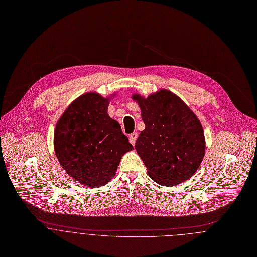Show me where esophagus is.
<instances>
[{"label":"esophagus","instance_id":"obj_1","mask_svg":"<svg viewBox=\"0 0 257 257\" xmlns=\"http://www.w3.org/2000/svg\"><path fill=\"white\" fill-rule=\"evenodd\" d=\"M137 137H138V134H137L136 132H133V133H131V134L129 135V141H130V143H131L132 145H135Z\"/></svg>","mask_w":257,"mask_h":257}]
</instances>
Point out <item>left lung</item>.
Wrapping results in <instances>:
<instances>
[{
	"instance_id": "left-lung-1",
	"label": "left lung",
	"mask_w": 257,
	"mask_h": 257,
	"mask_svg": "<svg viewBox=\"0 0 257 257\" xmlns=\"http://www.w3.org/2000/svg\"><path fill=\"white\" fill-rule=\"evenodd\" d=\"M145 129L135 149L149 176L160 185L174 186L189 179L205 155V137L197 116L174 93L161 89L147 98L133 94Z\"/></svg>"
}]
</instances>
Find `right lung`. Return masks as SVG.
<instances>
[{"mask_svg":"<svg viewBox=\"0 0 257 257\" xmlns=\"http://www.w3.org/2000/svg\"><path fill=\"white\" fill-rule=\"evenodd\" d=\"M109 100L86 92L68 106L55 127L54 150L60 165L90 188L109 182L122 156L133 150L120 124L107 113Z\"/></svg>","mask_w":257,"mask_h":257,"instance_id":"add662e5","label":"right lung"}]
</instances>
